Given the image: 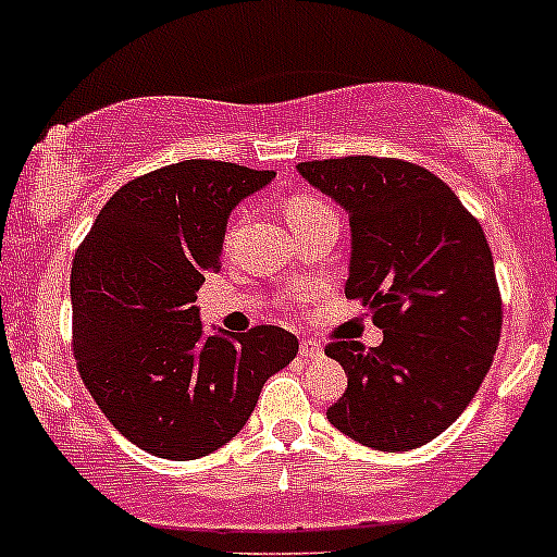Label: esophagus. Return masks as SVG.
I'll use <instances>...</instances> for the list:
<instances>
[{
    "label": "esophagus",
    "instance_id": "esophagus-1",
    "mask_svg": "<svg viewBox=\"0 0 557 557\" xmlns=\"http://www.w3.org/2000/svg\"><path fill=\"white\" fill-rule=\"evenodd\" d=\"M324 356V350H321V345L310 343V339H302L300 343V358H305V361H315V358Z\"/></svg>",
    "mask_w": 557,
    "mask_h": 557
}]
</instances>
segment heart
<instances>
[{"instance_id":"b5f03b06","label":"heart","mask_w":557,"mask_h":557,"mask_svg":"<svg viewBox=\"0 0 557 557\" xmlns=\"http://www.w3.org/2000/svg\"><path fill=\"white\" fill-rule=\"evenodd\" d=\"M321 212H329V207L321 205V201L315 199H308V196H297L295 201H292L289 209H286V218H289V223H302V220L308 218H315V214Z\"/></svg>"}]
</instances>
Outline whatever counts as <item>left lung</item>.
<instances>
[{"instance_id":"obj_1","label":"left lung","mask_w":557,"mask_h":557,"mask_svg":"<svg viewBox=\"0 0 557 557\" xmlns=\"http://www.w3.org/2000/svg\"><path fill=\"white\" fill-rule=\"evenodd\" d=\"M297 172L350 218L345 297L382 343L326 345L348 391L326 420L376 451L424 446L468 409L499 343L502 300L483 228L454 190L398 159L302 161Z\"/></svg>"}]
</instances>
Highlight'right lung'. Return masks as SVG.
Returning <instances> with one entry per match:
<instances>
[{"label": "right lung", "instance_id": "obj_1", "mask_svg": "<svg viewBox=\"0 0 557 557\" xmlns=\"http://www.w3.org/2000/svg\"><path fill=\"white\" fill-rule=\"evenodd\" d=\"M273 177L228 161L170 164L119 188L74 257L79 374L113 428L153 457L185 462L228 444L300 348L281 326L207 332L194 305L231 212Z\"/></svg>", "mask_w": 557, "mask_h": 557}]
</instances>
